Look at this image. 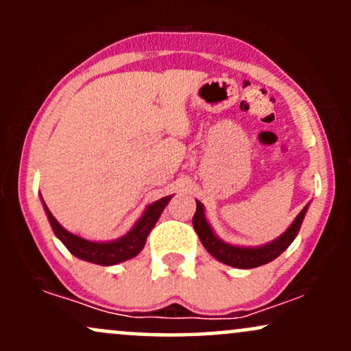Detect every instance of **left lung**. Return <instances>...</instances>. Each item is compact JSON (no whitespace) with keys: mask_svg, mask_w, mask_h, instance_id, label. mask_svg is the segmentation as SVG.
<instances>
[{"mask_svg":"<svg viewBox=\"0 0 351 351\" xmlns=\"http://www.w3.org/2000/svg\"><path fill=\"white\" fill-rule=\"evenodd\" d=\"M308 204L295 216L291 226L285 229L279 237H276L271 243H265L263 245H236L221 239L206 219L203 203L198 199H196V213L193 216V228H195L196 234L199 236L201 244L204 245V249L216 261L237 269H254L277 259L292 244V241L299 234L302 221H304L305 215H307Z\"/></svg>","mask_w":351,"mask_h":351,"instance_id":"8db88e82","label":"left lung"}]
</instances>
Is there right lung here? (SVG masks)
Instances as JSON below:
<instances>
[{
    "label": "right lung",
    "mask_w": 351,
    "mask_h": 351,
    "mask_svg": "<svg viewBox=\"0 0 351 351\" xmlns=\"http://www.w3.org/2000/svg\"><path fill=\"white\" fill-rule=\"evenodd\" d=\"M173 195L165 196V198L155 201V203L148 204L142 213V216L136 219V223L132 226L130 231L127 234L117 237L114 241H90L86 237L74 234V232L67 231L66 228H62L59 224V221L52 216L49 208L44 203L43 196V208L46 211L47 219H49L52 231L58 239L69 249L72 256L79 257V259L87 261V263L99 264V265H115L123 263V261L132 259L136 254L145 247L147 243V237L150 234L153 226L156 224V221L162 216L163 209L167 208V204L170 203Z\"/></svg>",
    "instance_id": "right-lung-1"
}]
</instances>
